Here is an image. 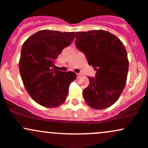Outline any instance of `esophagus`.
<instances>
[{"label": "esophagus", "mask_w": 148, "mask_h": 148, "mask_svg": "<svg viewBox=\"0 0 148 148\" xmlns=\"http://www.w3.org/2000/svg\"><path fill=\"white\" fill-rule=\"evenodd\" d=\"M81 76H82V74H81V73H77V78H78V77H81Z\"/></svg>", "instance_id": "34e87169"}]
</instances>
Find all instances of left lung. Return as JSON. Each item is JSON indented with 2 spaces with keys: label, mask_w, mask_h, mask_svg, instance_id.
Listing matches in <instances>:
<instances>
[{
  "label": "left lung",
  "mask_w": 148,
  "mask_h": 148,
  "mask_svg": "<svg viewBox=\"0 0 148 148\" xmlns=\"http://www.w3.org/2000/svg\"><path fill=\"white\" fill-rule=\"evenodd\" d=\"M75 38L76 47L97 71L82 91L85 101L95 109L109 107L118 100L126 82L128 60L124 45L104 30L77 32Z\"/></svg>",
  "instance_id": "8db88e82"
}]
</instances>
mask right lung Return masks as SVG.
Listing matches in <instances>:
<instances>
[{
  "instance_id": "right-lung-1",
  "label": "right lung",
  "mask_w": 148,
  "mask_h": 148,
  "mask_svg": "<svg viewBox=\"0 0 148 148\" xmlns=\"http://www.w3.org/2000/svg\"><path fill=\"white\" fill-rule=\"evenodd\" d=\"M75 32L41 30L24 42L19 68L24 86L32 98L48 108L60 106L66 101L76 73L52 69L63 49L74 40Z\"/></svg>"
}]
</instances>
